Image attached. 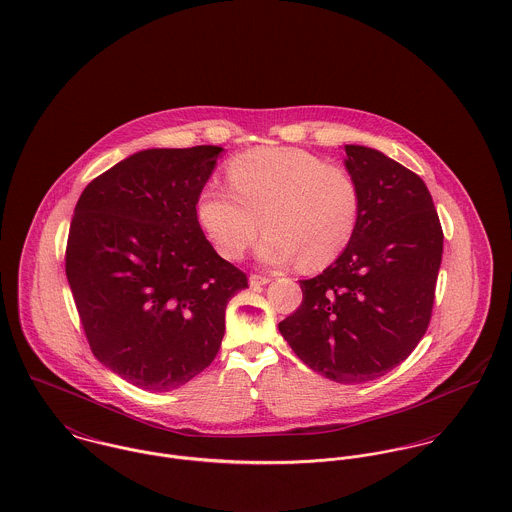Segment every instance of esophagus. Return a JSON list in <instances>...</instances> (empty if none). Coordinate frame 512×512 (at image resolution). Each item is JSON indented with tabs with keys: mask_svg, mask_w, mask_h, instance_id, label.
I'll return each instance as SVG.
<instances>
[{
	"mask_svg": "<svg viewBox=\"0 0 512 512\" xmlns=\"http://www.w3.org/2000/svg\"><path fill=\"white\" fill-rule=\"evenodd\" d=\"M273 281L271 277H265V275H251L249 277V284L253 286V288H257V286H265V284H269Z\"/></svg>",
	"mask_w": 512,
	"mask_h": 512,
	"instance_id": "34e87169",
	"label": "esophagus"
}]
</instances>
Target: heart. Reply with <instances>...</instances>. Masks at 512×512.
<instances>
[{"mask_svg": "<svg viewBox=\"0 0 512 512\" xmlns=\"http://www.w3.org/2000/svg\"><path fill=\"white\" fill-rule=\"evenodd\" d=\"M228 188L206 182L196 220L226 259H241L267 229L257 257L267 265L302 259L306 269L334 263L351 243L361 194L351 172L292 147H261L228 165Z\"/></svg>", "mask_w": 512, "mask_h": 512, "instance_id": "heart-1", "label": "heart"}]
</instances>
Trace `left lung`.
Returning a JSON list of instances; mask_svg holds the SVG:
<instances>
[{"label":"left lung","instance_id":"left-lung-1","mask_svg":"<svg viewBox=\"0 0 512 512\" xmlns=\"http://www.w3.org/2000/svg\"><path fill=\"white\" fill-rule=\"evenodd\" d=\"M343 165L359 226L322 275L300 281L302 304L279 332L310 369L353 385L395 369L426 334L444 233L418 174L363 145H345Z\"/></svg>","mask_w":512,"mask_h":512}]
</instances>
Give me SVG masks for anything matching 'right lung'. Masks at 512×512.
I'll return each mask as SVG.
<instances>
[{"mask_svg":"<svg viewBox=\"0 0 512 512\" xmlns=\"http://www.w3.org/2000/svg\"><path fill=\"white\" fill-rule=\"evenodd\" d=\"M222 147L145 149L78 198L66 279L96 359L155 393L186 385L220 351L226 306L247 277L196 220Z\"/></svg>","mask_w":512,"mask_h":512,"instance_id":"obj_1","label":"right lung"}]
</instances>
